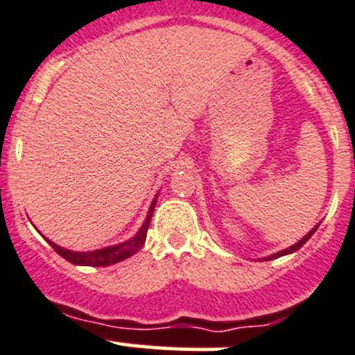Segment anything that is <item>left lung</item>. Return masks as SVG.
Listing matches in <instances>:
<instances>
[{
	"label": "left lung",
	"instance_id": "left-lung-1",
	"mask_svg": "<svg viewBox=\"0 0 355 355\" xmlns=\"http://www.w3.org/2000/svg\"><path fill=\"white\" fill-rule=\"evenodd\" d=\"M315 230H318V226H315V227H314V230H312V231H311V233H309V234H305V238H302V240H300V241H298V243H295V245H293V247L286 248V250H282V252H279V254H275V255H271V257L264 259V261H271V259H276V257H282V255H286V254H292V252H295V250H298V248H300V247H302V245H304V243H305V241H307V240H309V238H311V236H312V234H314V231H315Z\"/></svg>",
	"mask_w": 355,
	"mask_h": 355
}]
</instances>
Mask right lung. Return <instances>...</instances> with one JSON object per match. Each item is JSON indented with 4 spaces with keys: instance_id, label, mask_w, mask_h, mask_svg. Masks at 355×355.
Returning a JSON list of instances; mask_svg holds the SVG:
<instances>
[{
    "instance_id": "1",
    "label": "right lung",
    "mask_w": 355,
    "mask_h": 355,
    "mask_svg": "<svg viewBox=\"0 0 355 355\" xmlns=\"http://www.w3.org/2000/svg\"><path fill=\"white\" fill-rule=\"evenodd\" d=\"M157 200H153L152 207L148 210V216H146L145 224L141 226V230L138 231L132 240L125 241V243L115 245V247H108V248H101V250H94V252H72V250H65V248L58 247L55 245L53 241H50V245L53 247V250L57 252L58 255H62L63 259H67L69 262L76 266H93V268H103V266H112L117 264V262L124 261V259L131 257L132 254L139 250L143 247L146 240V231H148L150 220H152L153 216V209H155Z\"/></svg>"
}]
</instances>
